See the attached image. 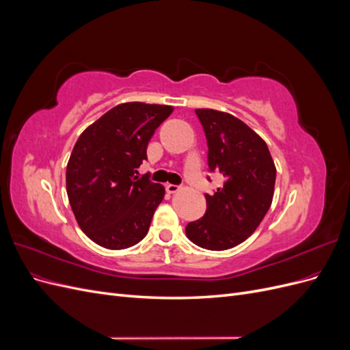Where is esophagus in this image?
<instances>
[{
  "label": "esophagus",
  "mask_w": 350,
  "mask_h": 350,
  "mask_svg": "<svg viewBox=\"0 0 350 350\" xmlns=\"http://www.w3.org/2000/svg\"><path fill=\"white\" fill-rule=\"evenodd\" d=\"M179 189H181V187L179 185H174V184H166V191L169 193V194H175V193H178Z\"/></svg>",
  "instance_id": "esophagus-1"
}]
</instances>
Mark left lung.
I'll return each mask as SVG.
<instances>
[{
  "label": "left lung",
  "mask_w": 350,
  "mask_h": 350,
  "mask_svg": "<svg viewBox=\"0 0 350 350\" xmlns=\"http://www.w3.org/2000/svg\"><path fill=\"white\" fill-rule=\"evenodd\" d=\"M208 146V169L224 174V187L206 194V215L188 224L185 234L196 245L224 251L239 245L269 211L276 166L269 147L250 126L228 112L196 109Z\"/></svg>",
  "instance_id": "obj_1"
}]
</instances>
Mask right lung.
<instances>
[{"label":"right lung","mask_w":350,"mask_h":350,"mask_svg":"<svg viewBox=\"0 0 350 350\" xmlns=\"http://www.w3.org/2000/svg\"><path fill=\"white\" fill-rule=\"evenodd\" d=\"M174 108L126 102L84 130L67 163V194L81 230L108 250L139 243L150 228L165 187L137 176L147 144Z\"/></svg>","instance_id":"add662e5"}]
</instances>
